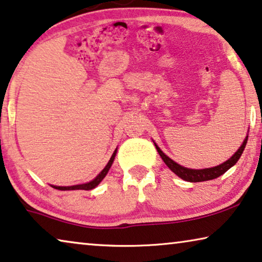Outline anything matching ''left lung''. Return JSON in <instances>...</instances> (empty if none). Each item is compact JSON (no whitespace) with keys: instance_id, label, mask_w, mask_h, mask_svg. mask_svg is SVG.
<instances>
[{"instance_id":"obj_1","label":"left lung","mask_w":262,"mask_h":262,"mask_svg":"<svg viewBox=\"0 0 262 262\" xmlns=\"http://www.w3.org/2000/svg\"><path fill=\"white\" fill-rule=\"evenodd\" d=\"M247 140H248V135L246 136V138L244 142H242L241 146L238 147L236 152H235L232 157L227 159L226 162H223L222 164H220L217 166H213V168H206V169H189V168H185V166H182L175 161H172L171 158L166 156V155L159 149L157 144L155 142L154 143L158 151L159 156H161L163 159V162L165 163L166 166H168L173 173H176V175L178 177H181L182 180L195 183V182H204V181H210V180H214V178H217L221 175H223L227 170H229L232 166L236 164V162L240 159L242 152H244L246 144H247Z\"/></svg>"}]
</instances>
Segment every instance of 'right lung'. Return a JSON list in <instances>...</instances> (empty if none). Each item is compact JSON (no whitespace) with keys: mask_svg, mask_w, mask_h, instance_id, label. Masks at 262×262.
Returning a JSON list of instances; mask_svg holds the SVG:
<instances>
[{"mask_svg":"<svg viewBox=\"0 0 262 262\" xmlns=\"http://www.w3.org/2000/svg\"><path fill=\"white\" fill-rule=\"evenodd\" d=\"M116 155H117V149L115 150V152L112 154V156H111V158H110V161H108L107 164H106L105 168L99 172V175H97L96 178H93L92 181L87 182V183H84V184H77V185H71V187H59V185H51V187H53L54 189H58V190H92V189L96 188L97 185L99 184L100 182L104 180L105 176L107 175L108 170H110V168H111V166H112L113 161H115Z\"/></svg>","mask_w":262,"mask_h":262,"instance_id":"obj_1","label":"right lung"}]
</instances>
